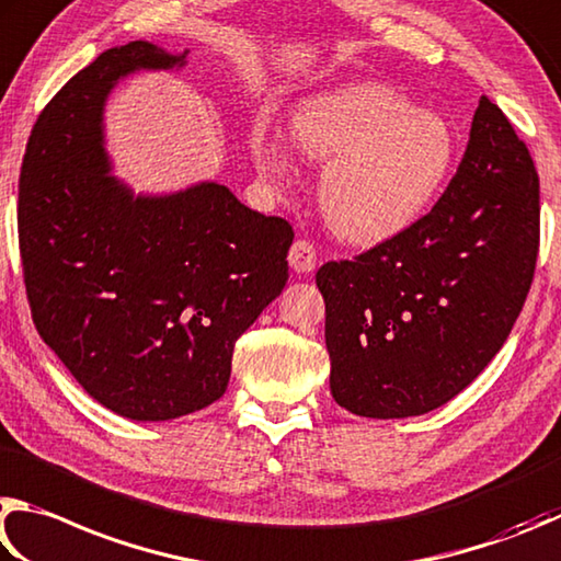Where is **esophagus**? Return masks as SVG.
<instances>
[{
  "mask_svg": "<svg viewBox=\"0 0 561 561\" xmlns=\"http://www.w3.org/2000/svg\"><path fill=\"white\" fill-rule=\"evenodd\" d=\"M288 263L290 268L296 273H312L318 265V253H316V245L306 239H298L296 243L290 245L288 251Z\"/></svg>",
  "mask_w": 561,
  "mask_h": 561,
  "instance_id": "obj_1",
  "label": "esophagus"
}]
</instances>
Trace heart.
Here are the masks:
<instances>
[{
    "mask_svg": "<svg viewBox=\"0 0 561 561\" xmlns=\"http://www.w3.org/2000/svg\"><path fill=\"white\" fill-rule=\"evenodd\" d=\"M290 135L302 157L325 164L320 209L350 243L389 241L424 219L458 162L454 125L385 83H350L302 98ZM251 157L273 184L296 174V150L265 123L253 127Z\"/></svg>",
    "mask_w": 561,
    "mask_h": 561,
    "instance_id": "1",
    "label": "heart"
}]
</instances>
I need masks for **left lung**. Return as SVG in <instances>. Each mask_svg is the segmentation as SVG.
I'll return each mask as SVG.
<instances>
[{
    "label": "left lung",
    "instance_id": "obj_1",
    "mask_svg": "<svg viewBox=\"0 0 561 561\" xmlns=\"http://www.w3.org/2000/svg\"><path fill=\"white\" fill-rule=\"evenodd\" d=\"M539 251V176L483 95L463 162L424 219L316 275L330 391L367 419H407L460 394L513 330Z\"/></svg>",
    "mask_w": 561,
    "mask_h": 561
}]
</instances>
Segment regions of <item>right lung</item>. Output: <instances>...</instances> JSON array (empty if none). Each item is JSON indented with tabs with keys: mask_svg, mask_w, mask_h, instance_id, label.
<instances>
[{
	"mask_svg": "<svg viewBox=\"0 0 561 561\" xmlns=\"http://www.w3.org/2000/svg\"><path fill=\"white\" fill-rule=\"evenodd\" d=\"M186 54L107 48L44 107L19 176V251L32 318L98 404L170 421L214 404L233 345L288 280L293 226L199 182L135 194L105 150V101Z\"/></svg>",
	"mask_w": 561,
	"mask_h": 561,
	"instance_id": "obj_1",
	"label": "right lung"
}]
</instances>
